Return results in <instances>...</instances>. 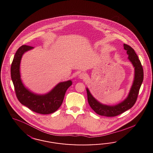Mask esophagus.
I'll return each mask as SVG.
<instances>
[{
  "label": "esophagus",
  "instance_id": "1",
  "mask_svg": "<svg viewBox=\"0 0 153 153\" xmlns=\"http://www.w3.org/2000/svg\"><path fill=\"white\" fill-rule=\"evenodd\" d=\"M79 79H86L87 77V75L84 72H81V74H79Z\"/></svg>",
  "mask_w": 153,
  "mask_h": 153
}]
</instances>
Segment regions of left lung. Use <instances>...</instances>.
Returning a JSON list of instances; mask_svg holds the SVG:
<instances>
[{"label": "left lung", "instance_id": "obj_1", "mask_svg": "<svg viewBox=\"0 0 153 153\" xmlns=\"http://www.w3.org/2000/svg\"><path fill=\"white\" fill-rule=\"evenodd\" d=\"M123 48L127 51L128 59L135 68L134 80L128 97L121 103L115 106H108L100 104L91 94L89 91L86 88L88 101L93 110L100 116L106 117H114L128 110L134 105L139 93L142 83L143 79V70L135 51L128 44H124Z\"/></svg>", "mask_w": 153, "mask_h": 153}]
</instances>
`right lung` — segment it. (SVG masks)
<instances>
[{"instance_id":"right-lung-1","label":"right lung","mask_w":153,"mask_h":153,"mask_svg":"<svg viewBox=\"0 0 153 153\" xmlns=\"http://www.w3.org/2000/svg\"><path fill=\"white\" fill-rule=\"evenodd\" d=\"M32 48V47L26 45L19 48L11 64V79L16 96L21 104L37 113L48 114L54 113L60 108L65 92L72 82L71 80L60 82L45 95L35 94L26 89L20 79V63L22 55L25 52Z\"/></svg>"}]
</instances>
